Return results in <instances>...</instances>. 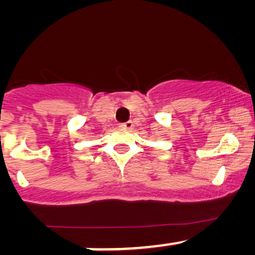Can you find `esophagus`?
<instances>
[{
	"label": "esophagus",
	"mask_w": 255,
	"mask_h": 255,
	"mask_svg": "<svg viewBox=\"0 0 255 255\" xmlns=\"http://www.w3.org/2000/svg\"><path fill=\"white\" fill-rule=\"evenodd\" d=\"M120 127L123 128V129H132L133 122L132 121H127V122H125V123H121Z\"/></svg>",
	"instance_id": "esophagus-1"
}]
</instances>
